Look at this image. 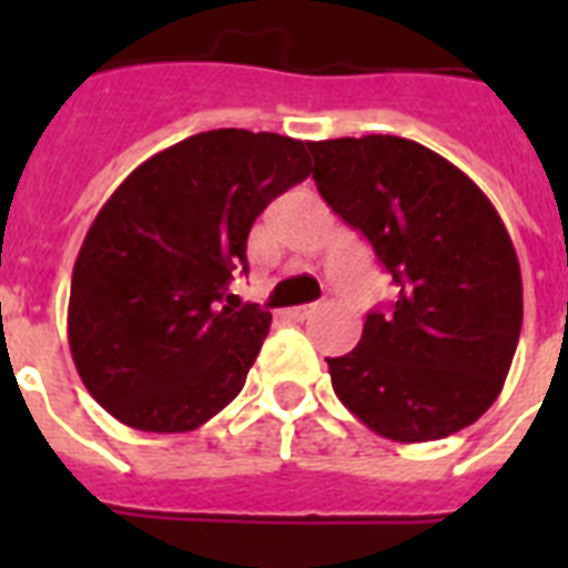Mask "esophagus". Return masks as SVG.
<instances>
[{
	"label": "esophagus",
	"instance_id": "1",
	"mask_svg": "<svg viewBox=\"0 0 568 568\" xmlns=\"http://www.w3.org/2000/svg\"><path fill=\"white\" fill-rule=\"evenodd\" d=\"M315 310H318V303H303V306H294V310H288V318L303 321V318H310Z\"/></svg>",
	"mask_w": 568,
	"mask_h": 568
}]
</instances>
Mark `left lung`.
Returning a JSON list of instances; mask_svg holds the SVG:
<instances>
[{
    "mask_svg": "<svg viewBox=\"0 0 568 568\" xmlns=\"http://www.w3.org/2000/svg\"><path fill=\"white\" fill-rule=\"evenodd\" d=\"M312 180L372 241L400 292L351 354L327 359L351 413L392 442L475 424L501 395L521 333V271L489 196L427 146L397 135L315 141Z\"/></svg>",
    "mask_w": 568,
    "mask_h": 568,
    "instance_id": "8db88e82",
    "label": "left lung"
}]
</instances>
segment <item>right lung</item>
I'll return each mask as SVG.
<instances>
[{"label":"right lung","instance_id":"add662e5","mask_svg":"<svg viewBox=\"0 0 568 568\" xmlns=\"http://www.w3.org/2000/svg\"><path fill=\"white\" fill-rule=\"evenodd\" d=\"M310 176L303 141L212 129L138 164L73 265L67 338L93 400L144 433H189L239 395L271 312L223 306L250 226ZM230 303V297H226Z\"/></svg>","mask_w":568,"mask_h":568}]
</instances>
